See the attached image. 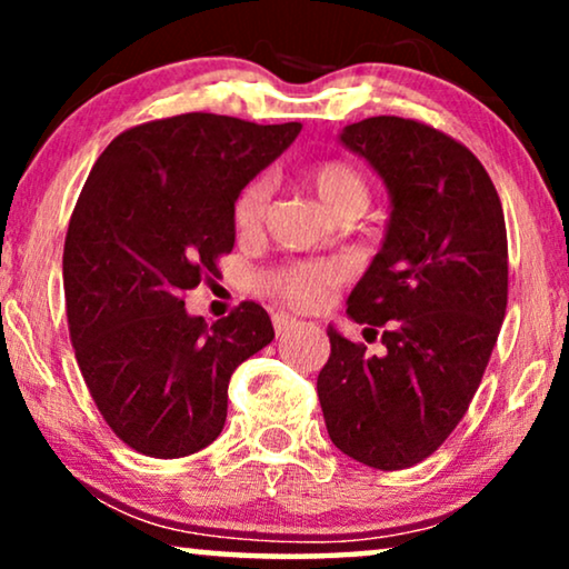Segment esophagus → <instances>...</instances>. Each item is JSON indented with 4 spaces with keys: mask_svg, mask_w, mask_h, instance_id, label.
Returning <instances> with one entry per match:
<instances>
[{
    "mask_svg": "<svg viewBox=\"0 0 569 569\" xmlns=\"http://www.w3.org/2000/svg\"><path fill=\"white\" fill-rule=\"evenodd\" d=\"M271 323H274L277 337H284V333L298 329V321H295V318L287 316V313H274V316H271Z\"/></svg>",
    "mask_w": 569,
    "mask_h": 569,
    "instance_id": "34e87169",
    "label": "esophagus"
}]
</instances>
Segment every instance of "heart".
Instances as JSON below:
<instances>
[{"instance_id": "b5f03b06", "label": "heart", "mask_w": 569, "mask_h": 569, "mask_svg": "<svg viewBox=\"0 0 569 569\" xmlns=\"http://www.w3.org/2000/svg\"><path fill=\"white\" fill-rule=\"evenodd\" d=\"M306 181L318 193L323 207L339 220H355L370 204V181L355 162L331 158L321 160L306 170ZM269 199L267 178H253L246 183L232 201V224L240 236H251L259 230L263 209ZM345 279L339 263H290L277 271H269L261 279V290L274 295L292 308H318L323 306L329 292Z\"/></svg>"}]
</instances>
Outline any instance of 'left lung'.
Returning a JSON list of instances; mask_svg holds the SVG:
<instances>
[{
	"instance_id": "8db88e82",
	"label": "left lung",
	"mask_w": 569,
	"mask_h": 569,
	"mask_svg": "<svg viewBox=\"0 0 569 569\" xmlns=\"http://www.w3.org/2000/svg\"><path fill=\"white\" fill-rule=\"evenodd\" d=\"M339 139L391 193L383 248L347 300L386 352L329 326L318 401L341 453L399 471L432 456L477 393L508 308V232L492 178L453 137L372 116Z\"/></svg>"
}]
</instances>
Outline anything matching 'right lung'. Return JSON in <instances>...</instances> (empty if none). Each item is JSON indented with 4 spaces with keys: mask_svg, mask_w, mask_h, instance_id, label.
Listing matches in <instances>:
<instances>
[{
    "mask_svg": "<svg viewBox=\"0 0 569 569\" xmlns=\"http://www.w3.org/2000/svg\"><path fill=\"white\" fill-rule=\"evenodd\" d=\"M300 129L181 113L121 131L92 166L64 240L67 323L92 401L137 453L217 440L230 376L274 339L256 302L209 326L183 292L217 277L236 246L232 201Z\"/></svg>",
    "mask_w": 569,
    "mask_h": 569,
    "instance_id": "obj_1",
    "label": "right lung"
}]
</instances>
